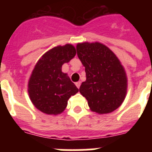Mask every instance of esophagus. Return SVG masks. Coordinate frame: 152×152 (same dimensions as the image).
<instances>
[{
  "mask_svg": "<svg viewBox=\"0 0 152 152\" xmlns=\"http://www.w3.org/2000/svg\"><path fill=\"white\" fill-rule=\"evenodd\" d=\"M80 85H81V82H80V81H79V82H76V87H77V88H80Z\"/></svg>",
  "mask_w": 152,
  "mask_h": 152,
  "instance_id": "esophagus-1",
  "label": "esophagus"
}]
</instances>
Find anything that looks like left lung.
<instances>
[{"label":"left lung","mask_w":152,"mask_h":152,"mask_svg":"<svg viewBox=\"0 0 152 152\" xmlns=\"http://www.w3.org/2000/svg\"><path fill=\"white\" fill-rule=\"evenodd\" d=\"M76 51L86 72L80 92L88 100L91 110L101 114L115 110L127 91V77L120 61L99 42L79 43Z\"/></svg>","instance_id":"1"}]
</instances>
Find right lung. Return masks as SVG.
<instances>
[{
  "label": "right lung",
  "mask_w": 152,
  "mask_h": 152,
  "mask_svg": "<svg viewBox=\"0 0 152 152\" xmlns=\"http://www.w3.org/2000/svg\"><path fill=\"white\" fill-rule=\"evenodd\" d=\"M72 45L58 46L46 52L39 60L28 82V94L32 103L46 114H59L68 105V100L79 89L63 73V64L76 55Z\"/></svg>",
  "instance_id": "add662e5"
}]
</instances>
